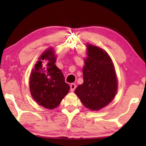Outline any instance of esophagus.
<instances>
[{
  "label": "esophagus",
  "mask_w": 146,
  "mask_h": 146,
  "mask_svg": "<svg viewBox=\"0 0 146 146\" xmlns=\"http://www.w3.org/2000/svg\"><path fill=\"white\" fill-rule=\"evenodd\" d=\"M70 88H71V91H74L75 88H76V84L74 83H72L71 84V85H70Z\"/></svg>",
  "instance_id": "esophagus-1"
}]
</instances>
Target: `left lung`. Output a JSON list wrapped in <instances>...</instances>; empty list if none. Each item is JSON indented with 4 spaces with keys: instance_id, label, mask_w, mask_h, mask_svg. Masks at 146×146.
Instances as JSON below:
<instances>
[{
    "instance_id": "left-lung-1",
    "label": "left lung",
    "mask_w": 146,
    "mask_h": 146,
    "mask_svg": "<svg viewBox=\"0 0 146 146\" xmlns=\"http://www.w3.org/2000/svg\"><path fill=\"white\" fill-rule=\"evenodd\" d=\"M88 53L83 67L82 84L75 93L86 108L99 110L108 105L116 94L117 80L111 59L106 52L87 45Z\"/></svg>"
}]
</instances>
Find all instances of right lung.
I'll return each mask as SVG.
<instances>
[{"label":"right lung","instance_id":"1","mask_svg":"<svg viewBox=\"0 0 146 146\" xmlns=\"http://www.w3.org/2000/svg\"><path fill=\"white\" fill-rule=\"evenodd\" d=\"M56 59L53 50H46L40 57L30 76L29 87L33 98L47 109L56 108L70 90L61 70L55 64Z\"/></svg>","mask_w":146,"mask_h":146}]
</instances>
